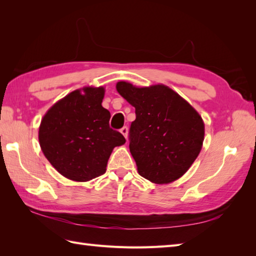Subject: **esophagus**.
Here are the masks:
<instances>
[{"mask_svg":"<svg viewBox=\"0 0 256 256\" xmlns=\"http://www.w3.org/2000/svg\"><path fill=\"white\" fill-rule=\"evenodd\" d=\"M120 132H121L125 138H128V126H123L121 130H120Z\"/></svg>","mask_w":256,"mask_h":256,"instance_id":"esophagus-1","label":"esophagus"}]
</instances>
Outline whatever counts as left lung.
Returning a JSON list of instances; mask_svg holds the SVG:
<instances>
[{"label":"left lung","instance_id":"8db88e82","mask_svg":"<svg viewBox=\"0 0 256 256\" xmlns=\"http://www.w3.org/2000/svg\"><path fill=\"white\" fill-rule=\"evenodd\" d=\"M116 90L135 108L130 152L140 175L154 184L180 178L202 148L204 124L199 113L164 84L138 88L120 81Z\"/></svg>","mask_w":256,"mask_h":256}]
</instances>
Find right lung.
<instances>
[{
    "instance_id": "1",
    "label": "right lung",
    "mask_w": 256,
    "mask_h": 256,
    "mask_svg": "<svg viewBox=\"0 0 256 256\" xmlns=\"http://www.w3.org/2000/svg\"><path fill=\"white\" fill-rule=\"evenodd\" d=\"M56 102L42 120L38 140L42 153L58 172L74 182H88L106 170L113 148L123 135L110 128L111 114L102 106L104 88L86 86Z\"/></svg>"
}]
</instances>
